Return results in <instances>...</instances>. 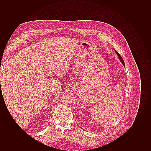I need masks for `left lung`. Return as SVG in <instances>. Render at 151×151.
<instances>
[{"instance_id": "8db88e82", "label": "left lung", "mask_w": 151, "mask_h": 151, "mask_svg": "<svg viewBox=\"0 0 151 151\" xmlns=\"http://www.w3.org/2000/svg\"><path fill=\"white\" fill-rule=\"evenodd\" d=\"M116 52V54L118 55V57H119V58H120V61L122 62V63L123 64V65H125V63H124V61H123V58H122V57L120 56V55L117 52Z\"/></svg>"}]
</instances>
